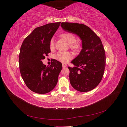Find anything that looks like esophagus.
<instances>
[{
  "instance_id": "esophagus-1",
  "label": "esophagus",
  "mask_w": 127,
  "mask_h": 127,
  "mask_svg": "<svg viewBox=\"0 0 127 127\" xmlns=\"http://www.w3.org/2000/svg\"><path fill=\"white\" fill-rule=\"evenodd\" d=\"M62 66H63V68L66 66V64L65 63H62Z\"/></svg>"
}]
</instances>
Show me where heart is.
<instances>
[{
    "label": "heart",
    "mask_w": 127,
    "mask_h": 127,
    "mask_svg": "<svg viewBox=\"0 0 127 127\" xmlns=\"http://www.w3.org/2000/svg\"><path fill=\"white\" fill-rule=\"evenodd\" d=\"M61 36L68 44H70L71 48L73 49H77L79 48V45L77 43H75L76 41V37L74 34L71 33H64L61 35ZM50 46L51 49L54 47V41L53 39L51 40ZM55 57L59 61L63 63H67L72 57V55L71 53L69 52H59L56 54Z\"/></svg>",
    "instance_id": "b5f03b06"
}]
</instances>
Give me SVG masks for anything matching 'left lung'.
Masks as SVG:
<instances>
[{"label": "left lung", "mask_w": 127, "mask_h": 127, "mask_svg": "<svg viewBox=\"0 0 127 127\" xmlns=\"http://www.w3.org/2000/svg\"><path fill=\"white\" fill-rule=\"evenodd\" d=\"M63 30L76 34L82 41V50L69 66L70 84L75 90L86 92L95 88L103 76L105 68V52L99 37L83 24L62 22Z\"/></svg>", "instance_id": "8db88e82"}]
</instances>
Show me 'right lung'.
<instances>
[{
  "mask_svg": "<svg viewBox=\"0 0 127 127\" xmlns=\"http://www.w3.org/2000/svg\"><path fill=\"white\" fill-rule=\"evenodd\" d=\"M60 24L48 23L36 28L21 45L19 55L21 76L28 88L35 93L50 92L57 83L62 63L52 59L50 66H46L42 60L51 52L50 41Z\"/></svg>",
  "mask_w": 127,
  "mask_h": 127,
  "instance_id": "obj_1",
  "label": "right lung"
}]
</instances>
